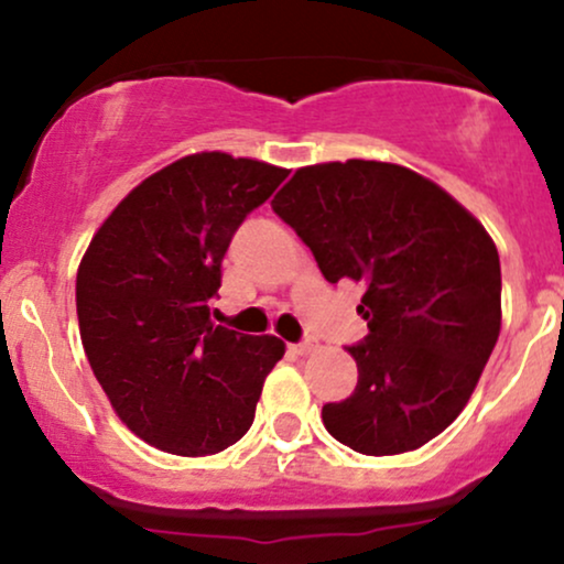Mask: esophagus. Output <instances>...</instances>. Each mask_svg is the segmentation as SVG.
Masks as SVG:
<instances>
[{"mask_svg": "<svg viewBox=\"0 0 564 564\" xmlns=\"http://www.w3.org/2000/svg\"><path fill=\"white\" fill-rule=\"evenodd\" d=\"M315 347H318V341H315V339H302L300 345H291V349H294L296 355H310Z\"/></svg>", "mask_w": 564, "mask_h": 564, "instance_id": "esophagus-1", "label": "esophagus"}]
</instances>
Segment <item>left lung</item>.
<instances>
[{
	"label": "left lung",
	"instance_id": "left-lung-1",
	"mask_svg": "<svg viewBox=\"0 0 564 564\" xmlns=\"http://www.w3.org/2000/svg\"><path fill=\"white\" fill-rule=\"evenodd\" d=\"M273 212L328 283H364L358 384L323 424L366 456L416 451L464 411L501 332L496 243L443 187L384 161L296 170Z\"/></svg>",
	"mask_w": 564,
	"mask_h": 564
}]
</instances>
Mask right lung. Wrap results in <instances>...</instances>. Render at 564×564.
<instances>
[{
	"instance_id": "add662e5",
	"label": "right lung",
	"mask_w": 564,
	"mask_h": 564,
	"mask_svg": "<svg viewBox=\"0 0 564 564\" xmlns=\"http://www.w3.org/2000/svg\"><path fill=\"white\" fill-rule=\"evenodd\" d=\"M286 170L196 153L151 174L95 232L76 275L82 345L129 430L174 456H212L254 422L275 336L209 318L223 257Z\"/></svg>"
}]
</instances>
